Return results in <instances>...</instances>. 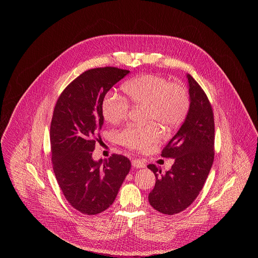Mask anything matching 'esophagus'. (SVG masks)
Wrapping results in <instances>:
<instances>
[{
  "label": "esophagus",
  "instance_id": "1",
  "mask_svg": "<svg viewBox=\"0 0 258 258\" xmlns=\"http://www.w3.org/2000/svg\"><path fill=\"white\" fill-rule=\"evenodd\" d=\"M132 165L135 167V168H144L146 165H145V163L142 161V160H140V159H134L133 161H132Z\"/></svg>",
  "mask_w": 258,
  "mask_h": 258
}]
</instances>
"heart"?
Listing matches in <instances>:
<instances>
[{
    "mask_svg": "<svg viewBox=\"0 0 258 258\" xmlns=\"http://www.w3.org/2000/svg\"><path fill=\"white\" fill-rule=\"evenodd\" d=\"M126 98L135 106H144L145 126L128 125L119 134V141L136 150H145L161 138L160 123L171 128L185 119L190 107V98L186 88L178 83L155 75H143L126 82L122 86ZM130 104L123 97L108 94L102 102V114L110 123H118L126 117Z\"/></svg>",
    "mask_w": 258,
    "mask_h": 258,
    "instance_id": "obj_1",
    "label": "heart"
}]
</instances>
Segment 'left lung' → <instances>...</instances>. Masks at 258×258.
<instances>
[{"label":"left lung","instance_id":"obj_1","mask_svg":"<svg viewBox=\"0 0 258 258\" xmlns=\"http://www.w3.org/2000/svg\"><path fill=\"white\" fill-rule=\"evenodd\" d=\"M190 107L185 121L171 138L161 156L174 160L165 173L154 164L156 176L148 199L163 214H175L189 207L202 190L214 158V119L209 100L198 83L187 75Z\"/></svg>","mask_w":258,"mask_h":258}]
</instances>
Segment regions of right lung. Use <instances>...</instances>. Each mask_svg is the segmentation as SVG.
I'll use <instances>...</instances> for the list:
<instances>
[{
	"label": "right lung",
	"mask_w": 258,
	"mask_h": 258,
	"mask_svg": "<svg viewBox=\"0 0 258 258\" xmlns=\"http://www.w3.org/2000/svg\"><path fill=\"white\" fill-rule=\"evenodd\" d=\"M128 73L116 67L87 70L66 87L54 109L53 169L66 200L84 214H98L112 205L132 166L122 155L113 154L108 160L92 156L104 123L105 95Z\"/></svg>",
	"instance_id": "1"
}]
</instances>
